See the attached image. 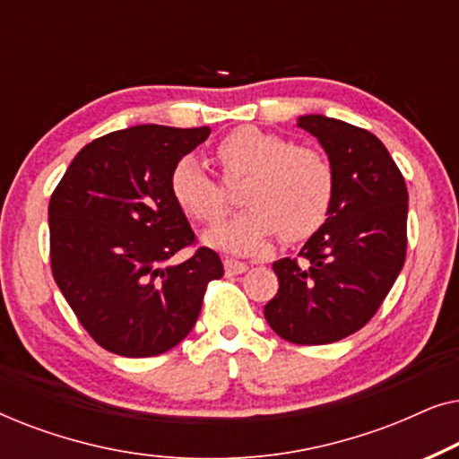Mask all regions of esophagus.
I'll return each mask as SVG.
<instances>
[{"label": "esophagus", "instance_id": "1", "mask_svg": "<svg viewBox=\"0 0 459 459\" xmlns=\"http://www.w3.org/2000/svg\"><path fill=\"white\" fill-rule=\"evenodd\" d=\"M223 267H225V273H228V275L244 273V272H247V269H248L247 263L236 261V259H223Z\"/></svg>", "mask_w": 459, "mask_h": 459}]
</instances>
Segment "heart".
<instances>
[{"label": "heart", "mask_w": 459, "mask_h": 459, "mask_svg": "<svg viewBox=\"0 0 459 459\" xmlns=\"http://www.w3.org/2000/svg\"><path fill=\"white\" fill-rule=\"evenodd\" d=\"M215 156L225 179L247 178L240 215L206 231L204 242L225 253H253L280 236L288 242L311 236L328 217L334 198V171L313 148L292 146L286 137L244 125L217 143ZM171 192L186 215L203 223L221 221L228 212L223 187L194 156L171 173Z\"/></svg>", "instance_id": "b5f03b06"}]
</instances>
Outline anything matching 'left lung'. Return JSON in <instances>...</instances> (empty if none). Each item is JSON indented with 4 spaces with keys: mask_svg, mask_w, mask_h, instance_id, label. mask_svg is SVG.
<instances>
[{
    "mask_svg": "<svg viewBox=\"0 0 459 459\" xmlns=\"http://www.w3.org/2000/svg\"><path fill=\"white\" fill-rule=\"evenodd\" d=\"M297 127L324 148L334 171L325 223L273 263L278 294L265 305L275 334L294 344H328L363 328L405 263L407 187L378 137L338 118L303 115Z\"/></svg>",
    "mask_w": 459,
    "mask_h": 459,
    "instance_id": "left-lung-1",
    "label": "left lung"
}]
</instances>
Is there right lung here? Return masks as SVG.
<instances>
[{
  "label": "right lung",
  "mask_w": 459,
  "mask_h": 459,
  "mask_svg": "<svg viewBox=\"0 0 459 459\" xmlns=\"http://www.w3.org/2000/svg\"><path fill=\"white\" fill-rule=\"evenodd\" d=\"M211 127L135 125L98 137L74 156L49 200L52 272L93 341L123 357L173 349L196 324L206 284L223 275L215 250L198 248L173 198L178 162Z\"/></svg>",
  "instance_id": "obj_1"
}]
</instances>
